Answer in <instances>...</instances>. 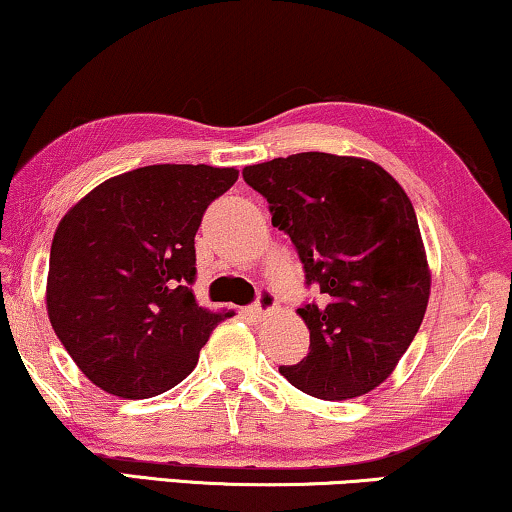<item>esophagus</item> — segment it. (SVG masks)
Instances as JSON below:
<instances>
[{
    "label": "esophagus",
    "instance_id": "1",
    "mask_svg": "<svg viewBox=\"0 0 512 512\" xmlns=\"http://www.w3.org/2000/svg\"><path fill=\"white\" fill-rule=\"evenodd\" d=\"M273 308H276V294H273L271 290H262V292H259L255 304L250 306V313H255V315H259V318H262V315L271 313Z\"/></svg>",
    "mask_w": 512,
    "mask_h": 512
}]
</instances>
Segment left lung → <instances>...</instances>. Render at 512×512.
Masks as SVG:
<instances>
[{
  "instance_id": "left-lung-1",
  "label": "left lung",
  "mask_w": 512,
  "mask_h": 512,
  "mask_svg": "<svg viewBox=\"0 0 512 512\" xmlns=\"http://www.w3.org/2000/svg\"><path fill=\"white\" fill-rule=\"evenodd\" d=\"M269 201L318 301L299 308L308 355L280 373L311 397L355 399L394 371L427 311L431 276L415 208L376 162L297 153L243 169Z\"/></svg>"
}]
</instances>
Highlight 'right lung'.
Instances as JSON below:
<instances>
[{
    "label": "right lung",
    "instance_id": "1",
    "mask_svg": "<svg viewBox=\"0 0 512 512\" xmlns=\"http://www.w3.org/2000/svg\"><path fill=\"white\" fill-rule=\"evenodd\" d=\"M236 178L208 164L141 167L97 185L57 225L48 318L104 392L148 399L176 387L229 315L194 301V234Z\"/></svg>",
    "mask_w": 512,
    "mask_h": 512
}]
</instances>
